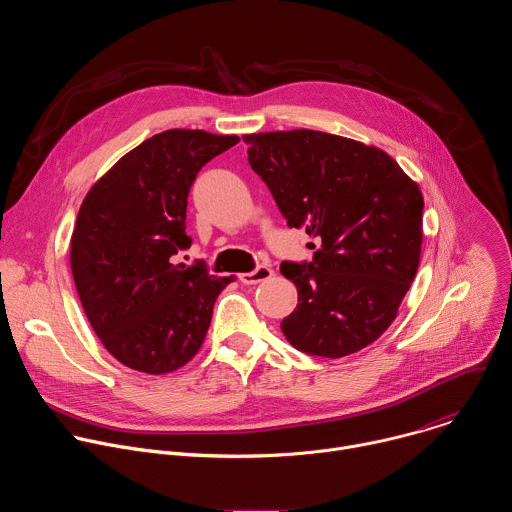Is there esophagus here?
I'll use <instances>...</instances> for the list:
<instances>
[{
    "mask_svg": "<svg viewBox=\"0 0 512 512\" xmlns=\"http://www.w3.org/2000/svg\"><path fill=\"white\" fill-rule=\"evenodd\" d=\"M273 277V269L269 265H257L253 271L249 273H241L239 275V281L245 283V285H253V283H261V281H267Z\"/></svg>",
    "mask_w": 512,
    "mask_h": 512,
    "instance_id": "34e87169",
    "label": "esophagus"
}]
</instances>
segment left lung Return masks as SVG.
I'll return each instance as SVG.
<instances>
[{
	"instance_id": "8db88e82",
	"label": "left lung",
	"mask_w": 512,
	"mask_h": 512,
	"mask_svg": "<svg viewBox=\"0 0 512 512\" xmlns=\"http://www.w3.org/2000/svg\"><path fill=\"white\" fill-rule=\"evenodd\" d=\"M249 164L291 229L316 239L312 261H283L298 306L281 322L291 346L340 358L395 320L421 255L419 186L379 148L332 133H253Z\"/></svg>"
}]
</instances>
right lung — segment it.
<instances>
[{"mask_svg": "<svg viewBox=\"0 0 512 512\" xmlns=\"http://www.w3.org/2000/svg\"><path fill=\"white\" fill-rule=\"evenodd\" d=\"M237 141L200 129L162 131L125 154L81 204L72 277L95 334L133 371L184 367L233 279L210 275L204 261L176 263V255L192 245L186 206L198 172Z\"/></svg>", "mask_w": 512, "mask_h": 512, "instance_id": "right-lung-1", "label": "right lung"}]
</instances>
